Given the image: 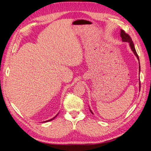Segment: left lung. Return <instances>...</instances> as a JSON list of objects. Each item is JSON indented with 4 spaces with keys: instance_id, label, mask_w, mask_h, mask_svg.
<instances>
[{
    "instance_id": "1",
    "label": "left lung",
    "mask_w": 151,
    "mask_h": 151,
    "mask_svg": "<svg viewBox=\"0 0 151 151\" xmlns=\"http://www.w3.org/2000/svg\"><path fill=\"white\" fill-rule=\"evenodd\" d=\"M120 36H121L122 40L123 42H128V43H129L130 47V48H131V49H132V52H134V53L135 54V55L137 57V59H138L139 61V56H138L137 53V52H136L135 48V47H134V44L133 42H132V40L130 36H129V35H128L127 33H126L125 31H123V30L121 29ZM139 64H140V62H139ZM140 66H139V72H140ZM139 84H139V85H140L139 87H140V82L139 83ZM90 111H91V113H93V112L91 111V109H90Z\"/></svg>"
}]
</instances>
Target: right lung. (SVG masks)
<instances>
[{"instance_id":"1","label":"right lung","mask_w":151,"mask_h":151,"mask_svg":"<svg viewBox=\"0 0 151 151\" xmlns=\"http://www.w3.org/2000/svg\"><path fill=\"white\" fill-rule=\"evenodd\" d=\"M55 118V116L53 118ZM53 118H52V119H51V120H47V121H45V122H49V121H50V120H52L53 119Z\"/></svg>"}]
</instances>
